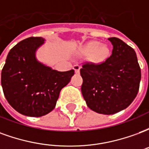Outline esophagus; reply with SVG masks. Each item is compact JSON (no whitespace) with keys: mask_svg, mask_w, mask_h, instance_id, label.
I'll use <instances>...</instances> for the list:
<instances>
[{"mask_svg":"<svg viewBox=\"0 0 149 149\" xmlns=\"http://www.w3.org/2000/svg\"><path fill=\"white\" fill-rule=\"evenodd\" d=\"M73 69L75 70V72L76 73H79L80 72V69H81V66L78 65H75L73 66Z\"/></svg>","mask_w":149,"mask_h":149,"instance_id":"34e87169","label":"esophagus"}]
</instances>
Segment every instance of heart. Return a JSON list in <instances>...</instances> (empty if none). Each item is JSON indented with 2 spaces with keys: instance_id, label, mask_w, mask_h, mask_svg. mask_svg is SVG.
I'll use <instances>...</instances> for the list:
<instances>
[{
  "instance_id": "obj_1",
  "label": "heart",
  "mask_w": 149,
  "mask_h": 149,
  "mask_svg": "<svg viewBox=\"0 0 149 149\" xmlns=\"http://www.w3.org/2000/svg\"><path fill=\"white\" fill-rule=\"evenodd\" d=\"M83 52L84 54L92 53V60L95 62H100L107 57L109 54V49L105 45H100V43L97 41H93L84 47Z\"/></svg>"
}]
</instances>
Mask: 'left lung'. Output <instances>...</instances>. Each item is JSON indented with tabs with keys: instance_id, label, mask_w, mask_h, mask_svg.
<instances>
[{
	"instance_id": "8db88e82",
	"label": "left lung",
	"mask_w": 149,
	"mask_h": 149,
	"mask_svg": "<svg viewBox=\"0 0 149 149\" xmlns=\"http://www.w3.org/2000/svg\"><path fill=\"white\" fill-rule=\"evenodd\" d=\"M112 55L100 64L82 65L81 93L88 107L111 115L130 105L137 95L141 72L134 49L116 37H110Z\"/></svg>"
}]
</instances>
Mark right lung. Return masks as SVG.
<instances>
[{
  "label": "right lung",
  "mask_w": 149,
  "mask_h": 149,
  "mask_svg": "<svg viewBox=\"0 0 149 149\" xmlns=\"http://www.w3.org/2000/svg\"><path fill=\"white\" fill-rule=\"evenodd\" d=\"M42 37H29L9 51L1 71L6 100L16 111L28 116H42L56 106L60 92L69 83L74 70L59 72L40 63L36 51Z\"/></svg>",
  "instance_id": "1"
}]
</instances>
